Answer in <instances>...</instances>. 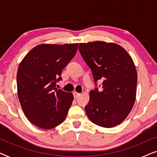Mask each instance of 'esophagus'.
<instances>
[{
  "instance_id": "obj_1",
  "label": "esophagus",
  "mask_w": 157,
  "mask_h": 157,
  "mask_svg": "<svg viewBox=\"0 0 157 157\" xmlns=\"http://www.w3.org/2000/svg\"><path fill=\"white\" fill-rule=\"evenodd\" d=\"M74 98H77L79 96H81V94L77 93V92H74Z\"/></svg>"
}]
</instances>
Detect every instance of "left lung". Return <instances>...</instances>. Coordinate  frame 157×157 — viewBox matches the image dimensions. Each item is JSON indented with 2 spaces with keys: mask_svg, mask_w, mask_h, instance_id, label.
Listing matches in <instances>:
<instances>
[{
  "mask_svg": "<svg viewBox=\"0 0 157 157\" xmlns=\"http://www.w3.org/2000/svg\"><path fill=\"white\" fill-rule=\"evenodd\" d=\"M79 51L91 68L96 85L90 91L86 113L96 125L114 127L127 117L136 99L137 73L134 61L124 48L104 41L79 44Z\"/></svg>",
  "mask_w": 157,
  "mask_h": 157,
  "instance_id": "8db88e82",
  "label": "left lung"
}]
</instances>
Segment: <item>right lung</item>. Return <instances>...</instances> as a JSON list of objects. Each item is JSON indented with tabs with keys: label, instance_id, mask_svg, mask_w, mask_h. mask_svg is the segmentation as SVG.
Wrapping results in <instances>:
<instances>
[{
	"label": "right lung",
	"instance_id": "1",
	"mask_svg": "<svg viewBox=\"0 0 157 157\" xmlns=\"http://www.w3.org/2000/svg\"><path fill=\"white\" fill-rule=\"evenodd\" d=\"M77 49L78 44L38 45L21 62L18 96L25 117L33 125L50 129L65 120L74 96L56 86Z\"/></svg>",
	"mask_w": 157,
	"mask_h": 157
}]
</instances>
